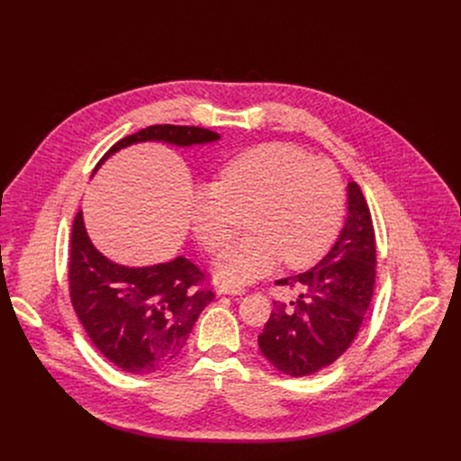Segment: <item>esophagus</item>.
Segmentation results:
<instances>
[{
  "label": "esophagus",
  "mask_w": 461,
  "mask_h": 461,
  "mask_svg": "<svg viewBox=\"0 0 461 461\" xmlns=\"http://www.w3.org/2000/svg\"><path fill=\"white\" fill-rule=\"evenodd\" d=\"M217 292H219L221 295H242V294H244V288L239 286V285H228V283H224V285L219 286Z\"/></svg>",
  "instance_id": "obj_1"
}]
</instances>
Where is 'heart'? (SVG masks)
Instances as JSON below:
<instances>
[{
	"mask_svg": "<svg viewBox=\"0 0 461 461\" xmlns=\"http://www.w3.org/2000/svg\"><path fill=\"white\" fill-rule=\"evenodd\" d=\"M343 210V184L330 162L270 142L226 162L217 184L196 187L191 222L196 240L215 253L239 233V215H248L251 235L221 255L215 272L249 283L281 258L288 268L312 265L338 237Z\"/></svg>",
	"mask_w": 461,
	"mask_h": 461,
	"instance_id": "1",
	"label": "heart"
}]
</instances>
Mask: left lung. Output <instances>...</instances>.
Segmentation results:
<instances>
[{
    "mask_svg": "<svg viewBox=\"0 0 461 461\" xmlns=\"http://www.w3.org/2000/svg\"><path fill=\"white\" fill-rule=\"evenodd\" d=\"M348 217L321 260L303 274L276 281L297 292L290 303L274 301L258 348L279 372L303 377L339 359L356 339L375 283V237L365 196L347 185Z\"/></svg>",
    "mask_w": 461,
    "mask_h": 461,
    "instance_id": "8db88e82",
    "label": "left lung"
}]
</instances>
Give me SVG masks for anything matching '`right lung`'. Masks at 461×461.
<instances>
[{"mask_svg":"<svg viewBox=\"0 0 461 461\" xmlns=\"http://www.w3.org/2000/svg\"><path fill=\"white\" fill-rule=\"evenodd\" d=\"M217 140L219 133L203 127L151 125L116 142L96 169L133 144L191 148ZM203 279L204 274L182 255L151 267L118 265L95 248L82 212L75 219L69 260L75 312L100 354L129 374H153L176 359L215 297L212 290L196 288Z\"/></svg>","mask_w":461,"mask_h":461,"instance_id":"1","label":"right lung"}]
</instances>
